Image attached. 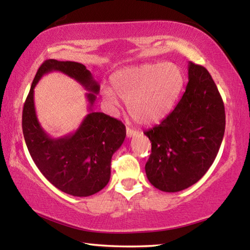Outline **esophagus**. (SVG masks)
Masks as SVG:
<instances>
[{"label": "esophagus", "mask_w": 250, "mask_h": 250, "mask_svg": "<svg viewBox=\"0 0 250 250\" xmlns=\"http://www.w3.org/2000/svg\"><path fill=\"white\" fill-rule=\"evenodd\" d=\"M137 133H138L137 131H134L130 128H126V137L128 138H132V137H134V135H137Z\"/></svg>", "instance_id": "esophagus-1"}]
</instances>
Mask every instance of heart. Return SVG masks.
Returning <instances> with one entry per match:
<instances>
[{
  "instance_id": "1",
  "label": "heart",
  "mask_w": 250,
  "mask_h": 250,
  "mask_svg": "<svg viewBox=\"0 0 250 250\" xmlns=\"http://www.w3.org/2000/svg\"><path fill=\"white\" fill-rule=\"evenodd\" d=\"M112 87L103 96L111 104L118 97L128 104L129 115L141 125H153L174 107L184 86V76L172 64H146L124 68L112 76Z\"/></svg>"
}]
</instances>
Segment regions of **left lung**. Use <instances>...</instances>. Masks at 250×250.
<instances>
[{
	"label": "left lung",
	"instance_id": "obj_1",
	"mask_svg": "<svg viewBox=\"0 0 250 250\" xmlns=\"http://www.w3.org/2000/svg\"><path fill=\"white\" fill-rule=\"evenodd\" d=\"M225 132V108L205 67L188 62V83L176 107L145 132L151 141L146 164L150 183L180 192L201 180L213 164Z\"/></svg>",
	"mask_w": 250,
	"mask_h": 250
}]
</instances>
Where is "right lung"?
<instances>
[{"instance_id":"right-lung-1","label":"right lung","mask_w":250,"mask_h":250,"mask_svg":"<svg viewBox=\"0 0 250 250\" xmlns=\"http://www.w3.org/2000/svg\"><path fill=\"white\" fill-rule=\"evenodd\" d=\"M52 71L69 75L88 90L90 113L75 133L61 138H52L41 128L33 104V88ZM99 90V83L84 65L48 59L37 70L24 104L22 128L29 154L55 188L73 196H90L108 184L111 158L125 138L121 121L92 110Z\"/></svg>"}]
</instances>
